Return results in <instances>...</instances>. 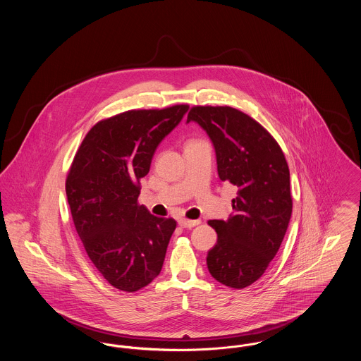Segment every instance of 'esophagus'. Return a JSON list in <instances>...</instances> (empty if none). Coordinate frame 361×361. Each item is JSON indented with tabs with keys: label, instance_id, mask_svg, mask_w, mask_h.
<instances>
[{
	"label": "esophagus",
	"instance_id": "1",
	"mask_svg": "<svg viewBox=\"0 0 361 361\" xmlns=\"http://www.w3.org/2000/svg\"><path fill=\"white\" fill-rule=\"evenodd\" d=\"M178 224H180L181 227H184V228H192V227L200 224V221H189V219L181 218V219H178Z\"/></svg>",
	"mask_w": 361,
	"mask_h": 361
}]
</instances>
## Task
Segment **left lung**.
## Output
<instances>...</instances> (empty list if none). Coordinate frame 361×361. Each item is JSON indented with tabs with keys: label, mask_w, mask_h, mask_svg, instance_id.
I'll return each mask as SVG.
<instances>
[{
	"label": "left lung",
	"mask_w": 361,
	"mask_h": 361,
	"mask_svg": "<svg viewBox=\"0 0 361 361\" xmlns=\"http://www.w3.org/2000/svg\"><path fill=\"white\" fill-rule=\"evenodd\" d=\"M190 121L211 137L219 178L238 188L228 219L208 221L218 234L207 256L208 271L227 287H249L269 267L290 224L288 164L269 131L240 109L195 105Z\"/></svg>",
	"instance_id": "1"
}]
</instances>
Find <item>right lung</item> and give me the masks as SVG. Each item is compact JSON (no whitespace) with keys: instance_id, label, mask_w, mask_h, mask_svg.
Returning <instances> with one entry per match:
<instances>
[{"instance_id":"1","label":"right lung","mask_w":361,"mask_h":361,"mask_svg":"<svg viewBox=\"0 0 361 361\" xmlns=\"http://www.w3.org/2000/svg\"><path fill=\"white\" fill-rule=\"evenodd\" d=\"M188 108L130 109L97 121L71 162L66 195L75 230L93 265L121 291L149 286L162 269L177 224L139 206L140 178Z\"/></svg>"}]
</instances>
